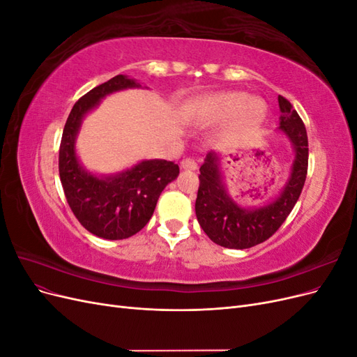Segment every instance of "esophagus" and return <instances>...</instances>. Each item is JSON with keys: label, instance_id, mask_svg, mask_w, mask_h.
Listing matches in <instances>:
<instances>
[{"label": "esophagus", "instance_id": "1", "mask_svg": "<svg viewBox=\"0 0 357 357\" xmlns=\"http://www.w3.org/2000/svg\"><path fill=\"white\" fill-rule=\"evenodd\" d=\"M180 167L183 168V169H188V171H195L197 169V162L193 160L192 158H186V159H183L181 162H180Z\"/></svg>", "mask_w": 357, "mask_h": 357}]
</instances>
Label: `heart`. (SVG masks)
Returning <instances> with one entry per match:
<instances>
[{
  "label": "heart",
  "mask_w": 357,
  "mask_h": 357,
  "mask_svg": "<svg viewBox=\"0 0 357 357\" xmlns=\"http://www.w3.org/2000/svg\"><path fill=\"white\" fill-rule=\"evenodd\" d=\"M266 114L262 100L250 98L244 92H222L199 98L190 109V119L198 125H211L236 117L234 129L252 128L261 123Z\"/></svg>",
  "instance_id": "b5f03b06"
}]
</instances>
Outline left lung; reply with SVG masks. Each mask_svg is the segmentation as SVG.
<instances>
[{
	"label": "left lung",
	"instance_id": "1",
	"mask_svg": "<svg viewBox=\"0 0 357 357\" xmlns=\"http://www.w3.org/2000/svg\"><path fill=\"white\" fill-rule=\"evenodd\" d=\"M280 131L295 150L290 176L280 195L259 208L236 204L225 188L220 156L210 152L199 171V189L195 202L197 219L208 238L226 248H250L266 241L287 219L304 188L308 169V137L304 122L284 98L278 96Z\"/></svg>",
	"mask_w": 357,
	"mask_h": 357
}]
</instances>
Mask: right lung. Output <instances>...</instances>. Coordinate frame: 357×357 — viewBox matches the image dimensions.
<instances>
[{"label": "right lung", "instance_id": "obj_1", "mask_svg": "<svg viewBox=\"0 0 357 357\" xmlns=\"http://www.w3.org/2000/svg\"><path fill=\"white\" fill-rule=\"evenodd\" d=\"M139 86L122 74L96 86L74 104L62 132L59 177L63 193L83 228L105 240H123L142 231L152 218L162 190L180 172L174 162L150 159L100 177L84 169L75 155V137L83 117L107 95Z\"/></svg>", "mask_w": 357, "mask_h": 357}]
</instances>
